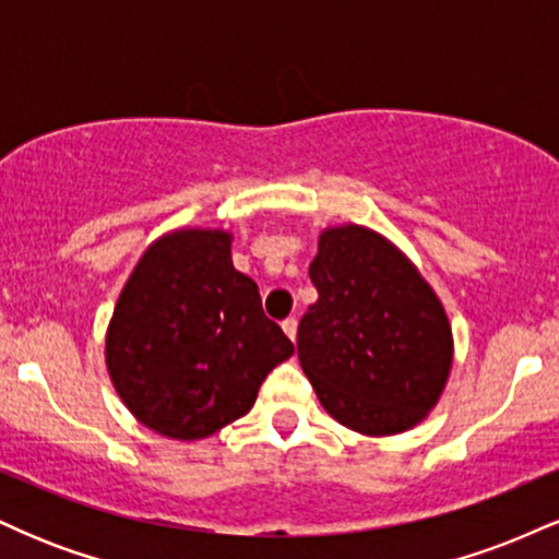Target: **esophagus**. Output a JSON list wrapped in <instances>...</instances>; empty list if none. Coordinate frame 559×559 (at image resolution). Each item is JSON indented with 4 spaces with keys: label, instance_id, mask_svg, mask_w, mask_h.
<instances>
[{
    "label": "esophagus",
    "instance_id": "1",
    "mask_svg": "<svg viewBox=\"0 0 559 559\" xmlns=\"http://www.w3.org/2000/svg\"><path fill=\"white\" fill-rule=\"evenodd\" d=\"M281 329H284L286 336L294 342V338H297V318H286L284 323H281Z\"/></svg>",
    "mask_w": 559,
    "mask_h": 559
}]
</instances>
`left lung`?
Wrapping results in <instances>:
<instances>
[{
  "instance_id": "obj_1",
  "label": "left lung",
  "mask_w": 559,
  "mask_h": 559,
  "mask_svg": "<svg viewBox=\"0 0 559 559\" xmlns=\"http://www.w3.org/2000/svg\"><path fill=\"white\" fill-rule=\"evenodd\" d=\"M297 352L320 404L357 433L413 428L439 402L452 331L444 307L394 243L362 226L323 230Z\"/></svg>"
}]
</instances>
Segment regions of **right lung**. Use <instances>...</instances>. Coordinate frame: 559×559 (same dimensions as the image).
I'll list each match as a JSON object with an SVG mask.
<instances>
[{
  "label": "right lung",
  "mask_w": 559,
  "mask_h": 559,
  "mask_svg": "<svg viewBox=\"0 0 559 559\" xmlns=\"http://www.w3.org/2000/svg\"><path fill=\"white\" fill-rule=\"evenodd\" d=\"M294 344L230 262L223 230H176L133 267L107 331V370L152 431L194 441L252 409Z\"/></svg>",
  "instance_id": "add662e5"
}]
</instances>
